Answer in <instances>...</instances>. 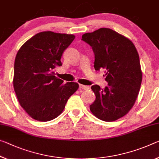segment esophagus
Returning a JSON list of instances; mask_svg holds the SVG:
<instances>
[{"label": "esophagus", "instance_id": "obj_1", "mask_svg": "<svg viewBox=\"0 0 159 159\" xmlns=\"http://www.w3.org/2000/svg\"><path fill=\"white\" fill-rule=\"evenodd\" d=\"M79 88L80 89H83V90H89V89H90V87L88 86V85H81V84L79 85Z\"/></svg>", "mask_w": 159, "mask_h": 159}]
</instances>
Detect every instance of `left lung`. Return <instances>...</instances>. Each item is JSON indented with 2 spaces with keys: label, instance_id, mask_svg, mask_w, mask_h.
I'll list each match as a JSON object with an SVG mask.
<instances>
[{
  "label": "left lung",
  "instance_id": "1",
  "mask_svg": "<svg viewBox=\"0 0 159 159\" xmlns=\"http://www.w3.org/2000/svg\"><path fill=\"white\" fill-rule=\"evenodd\" d=\"M82 40L92 47L95 70H105L108 86L92 85L95 100L90 105L98 119L112 122L127 115L137 100L142 80L139 57L134 44L109 28L83 34Z\"/></svg>",
  "mask_w": 159,
  "mask_h": 159
}]
</instances>
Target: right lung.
Segmentation results:
<instances>
[{"label":"right lung","instance_id":"add662e5","mask_svg":"<svg viewBox=\"0 0 159 159\" xmlns=\"http://www.w3.org/2000/svg\"><path fill=\"white\" fill-rule=\"evenodd\" d=\"M75 39L74 34L42 32L20 48L14 64L13 87L21 107L40 122L55 119L64 110L79 84L55 76L61 66L64 50Z\"/></svg>","mask_w":159,"mask_h":159}]
</instances>
